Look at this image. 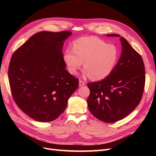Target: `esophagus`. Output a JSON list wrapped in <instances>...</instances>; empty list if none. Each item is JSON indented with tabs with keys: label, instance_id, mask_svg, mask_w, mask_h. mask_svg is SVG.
Returning <instances> with one entry per match:
<instances>
[{
	"label": "esophagus",
	"instance_id": "1",
	"mask_svg": "<svg viewBox=\"0 0 156 156\" xmlns=\"http://www.w3.org/2000/svg\"><path fill=\"white\" fill-rule=\"evenodd\" d=\"M79 87H82L83 85H85V83L81 81V80H79Z\"/></svg>",
	"mask_w": 156,
	"mask_h": 156
}]
</instances>
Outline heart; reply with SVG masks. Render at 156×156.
<instances>
[{"label": "heart", "instance_id": "heart-1", "mask_svg": "<svg viewBox=\"0 0 156 156\" xmlns=\"http://www.w3.org/2000/svg\"><path fill=\"white\" fill-rule=\"evenodd\" d=\"M119 55L115 45L107 44L95 36H85L74 41L73 49L64 51L63 60L71 74L76 75L83 62V76L100 81L112 73Z\"/></svg>", "mask_w": 156, "mask_h": 156}]
</instances>
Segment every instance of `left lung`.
<instances>
[{
  "mask_svg": "<svg viewBox=\"0 0 156 156\" xmlns=\"http://www.w3.org/2000/svg\"><path fill=\"white\" fill-rule=\"evenodd\" d=\"M107 36L120 37L111 34ZM122 46L119 62L112 73L100 81L90 83L88 107L98 119L112 123L124 119L137 107L145 84L144 65L141 56L120 37Z\"/></svg>",
  "mask_w": 156,
  "mask_h": 156,
  "instance_id": "8db88e82",
  "label": "left lung"
}]
</instances>
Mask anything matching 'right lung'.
Returning <instances> with one entry per match:
<instances>
[{"instance_id": "add662e5", "label": "right lung", "mask_w": 156, "mask_h": 156, "mask_svg": "<svg viewBox=\"0 0 156 156\" xmlns=\"http://www.w3.org/2000/svg\"><path fill=\"white\" fill-rule=\"evenodd\" d=\"M72 32L42 31L32 36L11 58L8 79L16 104L34 120L53 121L79 87L66 69L62 47Z\"/></svg>"}]
</instances>
